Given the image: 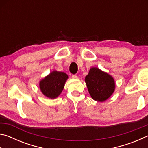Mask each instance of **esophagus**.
Instances as JSON below:
<instances>
[{
  "label": "esophagus",
  "mask_w": 148,
  "mask_h": 148,
  "mask_svg": "<svg viewBox=\"0 0 148 148\" xmlns=\"http://www.w3.org/2000/svg\"><path fill=\"white\" fill-rule=\"evenodd\" d=\"M72 79H77V76H76V75H72Z\"/></svg>",
  "instance_id": "obj_1"
}]
</instances>
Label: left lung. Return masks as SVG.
<instances>
[{
  "mask_svg": "<svg viewBox=\"0 0 148 148\" xmlns=\"http://www.w3.org/2000/svg\"><path fill=\"white\" fill-rule=\"evenodd\" d=\"M85 82L91 98L98 102L108 99L116 88L114 77L97 67L90 69Z\"/></svg>",
  "mask_w": 148,
  "mask_h": 148,
  "instance_id": "obj_1",
  "label": "left lung"
}]
</instances>
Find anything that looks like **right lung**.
<instances>
[{
  "instance_id": "add662e5",
  "label": "right lung",
  "mask_w": 148,
  "mask_h": 148,
  "mask_svg": "<svg viewBox=\"0 0 148 148\" xmlns=\"http://www.w3.org/2000/svg\"><path fill=\"white\" fill-rule=\"evenodd\" d=\"M68 78L64 72L53 71L39 82L42 93L47 98L56 99L61 93Z\"/></svg>"
}]
</instances>
